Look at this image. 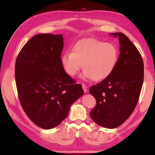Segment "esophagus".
<instances>
[{
    "instance_id": "esophagus-1",
    "label": "esophagus",
    "mask_w": 155,
    "mask_h": 155,
    "mask_svg": "<svg viewBox=\"0 0 155 155\" xmlns=\"http://www.w3.org/2000/svg\"><path fill=\"white\" fill-rule=\"evenodd\" d=\"M82 87H83V91H84V92L85 93H86L87 91V86H86L85 84H83L82 85Z\"/></svg>"
}]
</instances>
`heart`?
Wrapping results in <instances>:
<instances>
[{"label":"heart","mask_w":155,"mask_h":155,"mask_svg":"<svg viewBox=\"0 0 155 155\" xmlns=\"http://www.w3.org/2000/svg\"><path fill=\"white\" fill-rule=\"evenodd\" d=\"M119 50L112 43L94 38L78 41L72 51L65 52L61 63L65 72L74 77L83 65V76L96 81L106 79L114 72L119 60Z\"/></svg>","instance_id":"b5f03b06"}]
</instances>
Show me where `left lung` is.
<instances>
[{
  "label": "left lung",
  "instance_id": "1",
  "mask_svg": "<svg viewBox=\"0 0 155 155\" xmlns=\"http://www.w3.org/2000/svg\"><path fill=\"white\" fill-rule=\"evenodd\" d=\"M111 35L119 38L118 62L109 77L90 89L96 100L91 118L107 128L119 127L132 114L140 98L144 71L142 57L128 37L122 33Z\"/></svg>",
  "mask_w": 155,
  "mask_h": 155
}]
</instances>
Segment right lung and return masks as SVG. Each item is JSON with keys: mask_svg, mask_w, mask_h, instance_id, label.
<instances>
[{"mask_svg": "<svg viewBox=\"0 0 155 155\" xmlns=\"http://www.w3.org/2000/svg\"><path fill=\"white\" fill-rule=\"evenodd\" d=\"M61 34H38L22 47L15 65V83L23 110L34 124L51 129L68 116L83 95L81 84L65 72Z\"/></svg>", "mask_w": 155, "mask_h": 155, "instance_id": "add662e5", "label": "right lung"}]
</instances>
